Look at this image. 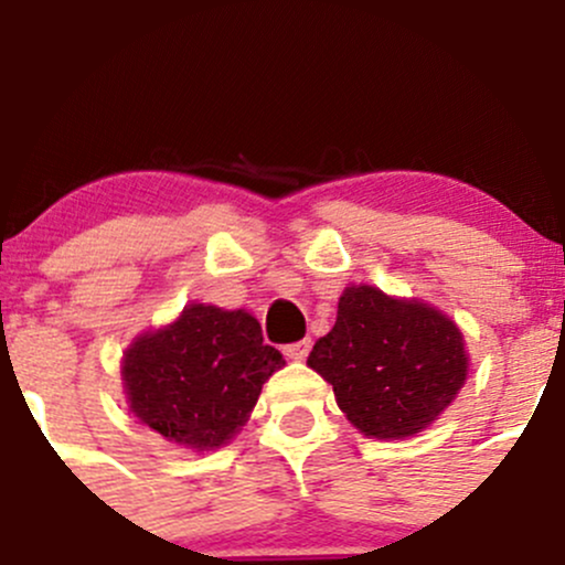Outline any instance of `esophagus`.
<instances>
[{
  "instance_id": "esophagus-1",
  "label": "esophagus",
  "mask_w": 565,
  "mask_h": 565,
  "mask_svg": "<svg viewBox=\"0 0 565 565\" xmlns=\"http://www.w3.org/2000/svg\"><path fill=\"white\" fill-rule=\"evenodd\" d=\"M308 352H311V341H308V338H302V341H298V343H287V347H284V354H287L289 360H306Z\"/></svg>"
}]
</instances>
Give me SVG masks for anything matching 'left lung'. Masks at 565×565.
I'll list each match as a JSON object with an SVG mask.
<instances>
[{
  "label": "left lung",
  "mask_w": 565,
  "mask_h": 565,
  "mask_svg": "<svg viewBox=\"0 0 565 565\" xmlns=\"http://www.w3.org/2000/svg\"><path fill=\"white\" fill-rule=\"evenodd\" d=\"M308 365L332 384L362 436L406 438L455 401L468 354L462 332L441 311L360 284L343 289L335 324L313 343Z\"/></svg>",
  "instance_id": "left-lung-1"
}]
</instances>
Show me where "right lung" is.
<instances>
[{
  "label": "right lung",
  "instance_id": "1",
  "mask_svg": "<svg viewBox=\"0 0 565 565\" xmlns=\"http://www.w3.org/2000/svg\"><path fill=\"white\" fill-rule=\"evenodd\" d=\"M284 358L246 311L192 302L162 330L140 335L121 362L127 403L168 441L205 452L241 430Z\"/></svg>",
  "mask_w": 565,
  "mask_h": 565
}]
</instances>
